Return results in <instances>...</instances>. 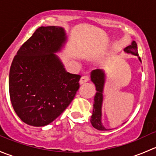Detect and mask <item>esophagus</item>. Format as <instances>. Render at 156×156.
I'll return each mask as SVG.
<instances>
[{"mask_svg": "<svg viewBox=\"0 0 156 156\" xmlns=\"http://www.w3.org/2000/svg\"><path fill=\"white\" fill-rule=\"evenodd\" d=\"M89 80H90L89 76H87V75H85V76L81 77V78L80 79L79 82H80V84H85L86 82H87V81H89Z\"/></svg>", "mask_w": 156, "mask_h": 156, "instance_id": "1", "label": "esophagus"}]
</instances>
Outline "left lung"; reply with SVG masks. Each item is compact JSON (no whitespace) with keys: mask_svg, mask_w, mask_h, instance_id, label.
I'll return each instance as SVG.
<instances>
[{"mask_svg":"<svg viewBox=\"0 0 156 156\" xmlns=\"http://www.w3.org/2000/svg\"><path fill=\"white\" fill-rule=\"evenodd\" d=\"M125 51L126 53H131L138 56V50L137 44L136 42L133 41L132 42L131 45H129L127 48H125ZM139 60L141 62V59L139 57ZM91 81H93L96 86L97 90V94L94 97V110H93V114L91 116L90 122L92 124L93 127L99 130H108L106 127H104L101 122V108L102 103H103V87H104L105 83V73L103 70L100 69H96L91 72L90 75Z\"/></svg>","mask_w":156,"mask_h":156,"instance_id":"8db88e82","label":"left lung"}]
</instances>
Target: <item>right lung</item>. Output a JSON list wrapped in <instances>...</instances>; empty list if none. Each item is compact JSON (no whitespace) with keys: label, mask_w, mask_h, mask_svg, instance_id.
<instances>
[{"label":"right lung","mask_w":156,"mask_h":156,"mask_svg":"<svg viewBox=\"0 0 156 156\" xmlns=\"http://www.w3.org/2000/svg\"><path fill=\"white\" fill-rule=\"evenodd\" d=\"M66 41L59 26H41L23 44L11 64L9 92L14 111L31 126L51 123L79 89L80 75L67 72L54 53Z\"/></svg>","instance_id":"obj_1"}]
</instances>
